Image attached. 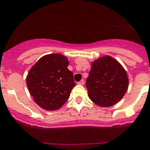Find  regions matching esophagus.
Here are the masks:
<instances>
[{
  "mask_svg": "<svg viewBox=\"0 0 150 150\" xmlns=\"http://www.w3.org/2000/svg\"><path fill=\"white\" fill-rule=\"evenodd\" d=\"M85 83V81H84V79H81L80 81L78 82V84L79 85H83Z\"/></svg>",
  "mask_w": 150,
  "mask_h": 150,
  "instance_id": "esophagus-1",
  "label": "esophagus"
}]
</instances>
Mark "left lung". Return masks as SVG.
I'll return each mask as SVG.
<instances>
[{
	"label": "left lung",
	"mask_w": 150,
	"mask_h": 150,
	"mask_svg": "<svg viewBox=\"0 0 150 150\" xmlns=\"http://www.w3.org/2000/svg\"><path fill=\"white\" fill-rule=\"evenodd\" d=\"M86 85L89 98L95 104L110 107L123 98L128 89V78L122 66L107 55L92 62Z\"/></svg>",
	"instance_id": "obj_1"
}]
</instances>
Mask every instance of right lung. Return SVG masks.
Here are the masks:
<instances>
[{"label":"right lung","instance_id":"right-lung-1","mask_svg":"<svg viewBox=\"0 0 150 150\" xmlns=\"http://www.w3.org/2000/svg\"><path fill=\"white\" fill-rule=\"evenodd\" d=\"M68 59L61 54L43 56L28 74L26 83L34 101L46 110H59L65 104L76 86L67 69Z\"/></svg>","mask_w":150,"mask_h":150}]
</instances>
